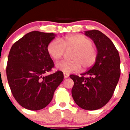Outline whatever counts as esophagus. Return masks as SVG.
Instances as JSON below:
<instances>
[{"label": "esophagus", "mask_w": 130, "mask_h": 130, "mask_svg": "<svg viewBox=\"0 0 130 130\" xmlns=\"http://www.w3.org/2000/svg\"><path fill=\"white\" fill-rule=\"evenodd\" d=\"M69 76V74H68V73H64V78H68Z\"/></svg>", "instance_id": "esophagus-1"}]
</instances>
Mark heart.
<instances>
[{
  "label": "heart",
  "mask_w": 130,
  "mask_h": 130,
  "mask_svg": "<svg viewBox=\"0 0 130 130\" xmlns=\"http://www.w3.org/2000/svg\"><path fill=\"white\" fill-rule=\"evenodd\" d=\"M65 50H73L70 56L71 60L58 62L56 68L66 73L78 71L81 66L84 71L90 69L98 58V51L92 40L82 34L66 36L61 42L53 40L47 45V52L56 61L62 58Z\"/></svg>",
  "instance_id": "b5f03b06"
}]
</instances>
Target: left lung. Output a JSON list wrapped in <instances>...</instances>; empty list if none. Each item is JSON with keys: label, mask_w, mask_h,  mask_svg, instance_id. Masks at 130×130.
I'll list each match as a JSON object with an SVG mask.
<instances>
[{"label": "left lung", "mask_w": 130, "mask_h": 130, "mask_svg": "<svg viewBox=\"0 0 130 130\" xmlns=\"http://www.w3.org/2000/svg\"><path fill=\"white\" fill-rule=\"evenodd\" d=\"M85 35L94 42L98 58L94 66L82 76H69L74 82L71 93L81 108L97 110L104 106L113 95L120 77V57L112 42L101 31H86Z\"/></svg>", "instance_id": "obj_1"}]
</instances>
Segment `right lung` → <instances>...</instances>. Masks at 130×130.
Here are the masks:
<instances>
[{
    "label": "right lung",
    "mask_w": 130,
    "mask_h": 130,
    "mask_svg": "<svg viewBox=\"0 0 130 130\" xmlns=\"http://www.w3.org/2000/svg\"><path fill=\"white\" fill-rule=\"evenodd\" d=\"M55 37L54 33L33 31L15 42L10 50L7 81L13 97L24 108L37 110L45 107L63 80L61 71L44 76L54 67L47 45Z\"/></svg>",
    "instance_id": "obj_1"
}]
</instances>
